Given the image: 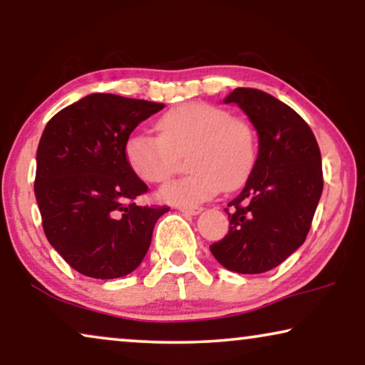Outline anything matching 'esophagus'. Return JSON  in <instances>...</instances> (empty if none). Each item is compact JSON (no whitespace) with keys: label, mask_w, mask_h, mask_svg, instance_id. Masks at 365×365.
<instances>
[{"label":"esophagus","mask_w":365,"mask_h":365,"mask_svg":"<svg viewBox=\"0 0 365 365\" xmlns=\"http://www.w3.org/2000/svg\"><path fill=\"white\" fill-rule=\"evenodd\" d=\"M179 211L191 214V216H196V214L202 211V207H199V206H179Z\"/></svg>","instance_id":"obj_1"}]
</instances>
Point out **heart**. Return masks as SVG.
Returning <instances> with one entry per match:
<instances>
[{"instance_id": "heart-1", "label": "heart", "mask_w": 365, "mask_h": 365, "mask_svg": "<svg viewBox=\"0 0 365 365\" xmlns=\"http://www.w3.org/2000/svg\"><path fill=\"white\" fill-rule=\"evenodd\" d=\"M159 134L138 131L128 138L124 154L133 173L149 184H161L187 156V176L161 189L164 201L196 206L224 189L246 181L257 159V134L247 119L231 116L211 103H186L158 123Z\"/></svg>"}]
</instances>
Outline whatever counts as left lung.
I'll list each match as a JSON object with an SVG mask.
<instances>
[{"mask_svg": "<svg viewBox=\"0 0 365 365\" xmlns=\"http://www.w3.org/2000/svg\"><path fill=\"white\" fill-rule=\"evenodd\" d=\"M224 103L251 119L259 153L246 186L224 209L229 232L209 247L229 271L267 272L306 241L324 187L321 151L309 124L271 94L236 88Z\"/></svg>", "mask_w": 365, "mask_h": 365, "instance_id": "8db88e82", "label": "left lung"}]
</instances>
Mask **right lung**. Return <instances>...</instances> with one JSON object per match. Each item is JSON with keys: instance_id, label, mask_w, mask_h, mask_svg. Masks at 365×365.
I'll return each instance as SVG.
<instances>
[{"instance_id": "add662e5", "label": "right lung", "mask_w": 365, "mask_h": 365, "mask_svg": "<svg viewBox=\"0 0 365 365\" xmlns=\"http://www.w3.org/2000/svg\"><path fill=\"white\" fill-rule=\"evenodd\" d=\"M163 103L94 93L49 119L36 153L34 194L48 241L74 271L94 279L133 272L169 206H139L148 186L124 146Z\"/></svg>"}]
</instances>
